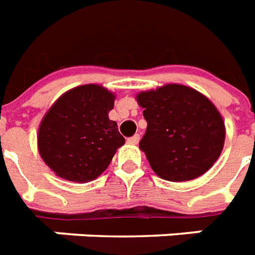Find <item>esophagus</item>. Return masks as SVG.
<instances>
[{"label": "esophagus", "instance_id": "obj_1", "mask_svg": "<svg viewBox=\"0 0 255 255\" xmlns=\"http://www.w3.org/2000/svg\"><path fill=\"white\" fill-rule=\"evenodd\" d=\"M139 141V135L138 134H134V135H131V137H129L128 138V142L129 143H133V145H137Z\"/></svg>", "mask_w": 255, "mask_h": 255}]
</instances>
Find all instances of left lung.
I'll list each match as a JSON object with an SVG mask.
<instances>
[{
	"label": "left lung",
	"instance_id": "left-lung-1",
	"mask_svg": "<svg viewBox=\"0 0 255 255\" xmlns=\"http://www.w3.org/2000/svg\"><path fill=\"white\" fill-rule=\"evenodd\" d=\"M137 101L148 122L139 148L161 179L187 181L214 165L225 143V124L204 95L166 84L138 94Z\"/></svg>",
	"mask_w": 255,
	"mask_h": 255
}]
</instances>
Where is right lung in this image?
<instances>
[{"label":"right lung","instance_id":"right-lung-1","mask_svg":"<svg viewBox=\"0 0 255 255\" xmlns=\"http://www.w3.org/2000/svg\"><path fill=\"white\" fill-rule=\"evenodd\" d=\"M114 95L97 84L67 91L41 121L37 135L40 156L57 176L89 181L106 169L125 138L109 120Z\"/></svg>","mask_w":255,"mask_h":255}]
</instances>
